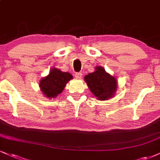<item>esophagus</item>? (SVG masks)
I'll list each match as a JSON object with an SVG mask.
<instances>
[{"label":"esophagus","mask_w":160,"mask_h":160,"mask_svg":"<svg viewBox=\"0 0 160 160\" xmlns=\"http://www.w3.org/2000/svg\"><path fill=\"white\" fill-rule=\"evenodd\" d=\"M75 76H76V78H78V79H81V78H82V73H81V72H76V73L75 74Z\"/></svg>","instance_id":"1"}]
</instances>
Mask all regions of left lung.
Here are the masks:
<instances>
[{
	"label": "left lung",
	"mask_w": 160,
	"mask_h": 160,
	"mask_svg": "<svg viewBox=\"0 0 160 160\" xmlns=\"http://www.w3.org/2000/svg\"><path fill=\"white\" fill-rule=\"evenodd\" d=\"M84 81L92 95L100 101L113 98L117 90V79L106 72L103 67H96L94 72L84 76Z\"/></svg>",
	"instance_id": "8db88e82"
}]
</instances>
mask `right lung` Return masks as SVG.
Listing matches in <instances>:
<instances>
[{
	"label": "right lung",
	"instance_id": "obj_1",
	"mask_svg": "<svg viewBox=\"0 0 160 160\" xmlns=\"http://www.w3.org/2000/svg\"><path fill=\"white\" fill-rule=\"evenodd\" d=\"M72 76L68 72H62L58 68L51 69L49 74L40 80L39 88L44 97L49 99L55 98L62 93Z\"/></svg>",
	"mask_w": 160,
	"mask_h": 160
}]
</instances>
